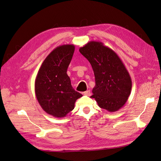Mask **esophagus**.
<instances>
[{
    "label": "esophagus",
    "instance_id": "esophagus-1",
    "mask_svg": "<svg viewBox=\"0 0 161 161\" xmlns=\"http://www.w3.org/2000/svg\"><path fill=\"white\" fill-rule=\"evenodd\" d=\"M84 95H86V96H91V91H90L89 90H88V91H86L84 92Z\"/></svg>",
    "mask_w": 161,
    "mask_h": 161
}]
</instances>
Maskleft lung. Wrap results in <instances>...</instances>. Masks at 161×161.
I'll return each instance as SVG.
<instances>
[{
    "mask_svg": "<svg viewBox=\"0 0 161 161\" xmlns=\"http://www.w3.org/2000/svg\"><path fill=\"white\" fill-rule=\"evenodd\" d=\"M79 52L89 60L95 77L92 95L101 108L109 112L119 110L130 95L131 79L118 55L102 42L91 41Z\"/></svg>",
    "mask_w": 161,
    "mask_h": 161,
    "instance_id": "obj_1",
    "label": "left lung"
}]
</instances>
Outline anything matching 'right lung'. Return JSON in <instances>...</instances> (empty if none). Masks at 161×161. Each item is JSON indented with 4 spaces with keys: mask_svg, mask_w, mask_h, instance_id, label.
I'll use <instances>...</instances> for the list:
<instances>
[{
    "mask_svg": "<svg viewBox=\"0 0 161 161\" xmlns=\"http://www.w3.org/2000/svg\"><path fill=\"white\" fill-rule=\"evenodd\" d=\"M75 49L72 44L56 47L43 62L35 80L39 103L47 114L55 118L65 117L82 96L72 88L66 73Z\"/></svg>",
    "mask_w": 161,
    "mask_h": 161,
    "instance_id": "add662e5",
    "label": "right lung"
}]
</instances>
